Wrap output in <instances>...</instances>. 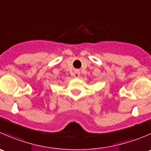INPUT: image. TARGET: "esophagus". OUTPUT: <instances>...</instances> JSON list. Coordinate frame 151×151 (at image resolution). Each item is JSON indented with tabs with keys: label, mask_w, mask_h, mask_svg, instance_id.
<instances>
[{
	"label": "esophagus",
	"mask_w": 151,
	"mask_h": 151,
	"mask_svg": "<svg viewBox=\"0 0 151 151\" xmlns=\"http://www.w3.org/2000/svg\"><path fill=\"white\" fill-rule=\"evenodd\" d=\"M73 76H74V77H75V78H79V77H80V72H79V71H74V72L73 73Z\"/></svg>",
	"instance_id": "obj_1"
}]
</instances>
